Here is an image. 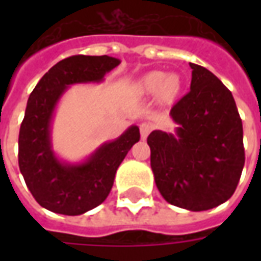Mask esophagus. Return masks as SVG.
Here are the masks:
<instances>
[{
    "label": "esophagus",
    "instance_id": "esophagus-1",
    "mask_svg": "<svg viewBox=\"0 0 261 261\" xmlns=\"http://www.w3.org/2000/svg\"><path fill=\"white\" fill-rule=\"evenodd\" d=\"M151 130H152V125L149 124V123H141V124H140V133H141L142 140L147 138L148 134L151 133Z\"/></svg>",
    "mask_w": 261,
    "mask_h": 261
}]
</instances>
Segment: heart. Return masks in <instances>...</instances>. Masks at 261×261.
I'll use <instances>...</instances> for the list:
<instances>
[{
  "label": "heart",
  "mask_w": 261,
  "mask_h": 261,
  "mask_svg": "<svg viewBox=\"0 0 261 261\" xmlns=\"http://www.w3.org/2000/svg\"><path fill=\"white\" fill-rule=\"evenodd\" d=\"M180 88L181 80L177 72L166 74L164 71H151L140 80L137 89L140 95H155L159 92L164 100H172Z\"/></svg>",
  "instance_id": "heart-1"
}]
</instances>
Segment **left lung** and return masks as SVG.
I'll return each mask as SVG.
<instances>
[{"label": "left lung", "instance_id": "left-lung-1", "mask_svg": "<svg viewBox=\"0 0 261 261\" xmlns=\"http://www.w3.org/2000/svg\"><path fill=\"white\" fill-rule=\"evenodd\" d=\"M190 92L173 105L176 134L148 136L151 168L166 201L190 211L218 207L235 193L245 165L235 99L215 75L190 63Z\"/></svg>", "mask_w": 261, "mask_h": 261}]
</instances>
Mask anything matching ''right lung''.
<instances>
[{"label": "right lung", "instance_id": "add662e5", "mask_svg": "<svg viewBox=\"0 0 261 261\" xmlns=\"http://www.w3.org/2000/svg\"><path fill=\"white\" fill-rule=\"evenodd\" d=\"M119 64V59L109 56H71L48 69L28 99L18 141L19 169L32 196L48 211L81 215L102 204L112 190L117 168L140 141V128L131 125L117 140L105 142L76 165L59 161L51 149L50 124L67 86L100 82Z\"/></svg>", "mask_w": 261, "mask_h": 261}]
</instances>
